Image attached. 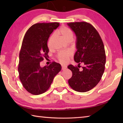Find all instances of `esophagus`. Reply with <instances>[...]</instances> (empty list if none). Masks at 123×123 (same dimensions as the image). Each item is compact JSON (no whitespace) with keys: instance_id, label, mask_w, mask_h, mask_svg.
Listing matches in <instances>:
<instances>
[{"instance_id":"obj_1","label":"esophagus","mask_w":123,"mask_h":123,"mask_svg":"<svg viewBox=\"0 0 123 123\" xmlns=\"http://www.w3.org/2000/svg\"><path fill=\"white\" fill-rule=\"evenodd\" d=\"M66 68H67V66L62 65V70L65 69H66Z\"/></svg>"}]
</instances>
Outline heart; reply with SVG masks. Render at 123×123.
Wrapping results in <instances>:
<instances>
[{
    "label": "heart",
    "instance_id": "heart-1",
    "mask_svg": "<svg viewBox=\"0 0 123 123\" xmlns=\"http://www.w3.org/2000/svg\"><path fill=\"white\" fill-rule=\"evenodd\" d=\"M57 33L61 35L64 39H66L67 41L69 42L72 41L73 39L74 33L73 32L72 29L67 26H62L61 27H60L57 31ZM54 37H55V34H51L50 36L49 37L48 42V46H50L52 42H53L54 38ZM71 55L72 52L70 51L62 50L58 53L57 57L58 60L60 62H62V63H64V62H66L67 60H68V58Z\"/></svg>",
    "mask_w": 123,
    "mask_h": 123
}]
</instances>
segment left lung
Listing matches in <instances>:
<instances>
[{"mask_svg":"<svg viewBox=\"0 0 123 123\" xmlns=\"http://www.w3.org/2000/svg\"><path fill=\"white\" fill-rule=\"evenodd\" d=\"M67 24L76 36L77 51L74 61L85 65L81 71L77 66H68L72 72L68 84L75 91L86 92L96 86L105 70L106 54L104 43L98 32L90 23L81 22Z\"/></svg>","mask_w":123,"mask_h":123,"instance_id":"obj_1","label":"left lung"}]
</instances>
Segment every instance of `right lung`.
<instances>
[{"mask_svg":"<svg viewBox=\"0 0 123 123\" xmlns=\"http://www.w3.org/2000/svg\"><path fill=\"white\" fill-rule=\"evenodd\" d=\"M59 23H38L29 28L24 35L19 52L18 70L23 86L31 94L46 92L55 75L61 69L60 63L53 62L42 68L40 62L48 57L47 42Z\"/></svg>","mask_w":123,"mask_h":123,"instance_id":"obj_1","label":"right lung"}]
</instances>
